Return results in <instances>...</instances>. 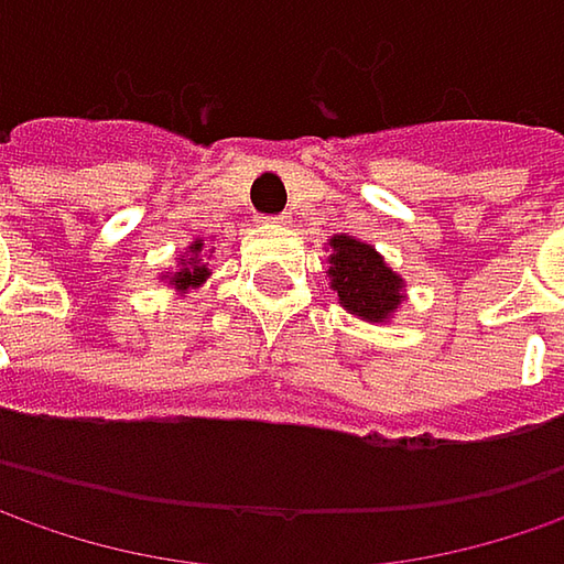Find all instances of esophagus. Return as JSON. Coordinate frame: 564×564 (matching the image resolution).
I'll return each mask as SVG.
<instances>
[{
  "instance_id": "obj_1",
  "label": "esophagus",
  "mask_w": 564,
  "mask_h": 564,
  "mask_svg": "<svg viewBox=\"0 0 564 564\" xmlns=\"http://www.w3.org/2000/svg\"><path fill=\"white\" fill-rule=\"evenodd\" d=\"M271 224H278V227H283V224H290V220H286V214H281V217H271Z\"/></svg>"
}]
</instances>
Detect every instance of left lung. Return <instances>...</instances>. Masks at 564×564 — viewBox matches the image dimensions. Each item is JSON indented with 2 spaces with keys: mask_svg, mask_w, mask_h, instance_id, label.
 I'll return each instance as SVG.
<instances>
[{
  "mask_svg": "<svg viewBox=\"0 0 564 564\" xmlns=\"http://www.w3.org/2000/svg\"><path fill=\"white\" fill-rule=\"evenodd\" d=\"M328 246L330 290L340 306L362 322H388L404 300L401 274H394L372 246L354 236H330Z\"/></svg>",
  "mask_w": 564,
  "mask_h": 564,
  "instance_id": "8db88e82",
  "label": "left lung"
}]
</instances>
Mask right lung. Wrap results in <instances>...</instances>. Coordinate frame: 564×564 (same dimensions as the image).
<instances>
[{
  "label": "right lung",
  "mask_w": 564,
  "mask_h": 564,
  "mask_svg": "<svg viewBox=\"0 0 564 564\" xmlns=\"http://www.w3.org/2000/svg\"><path fill=\"white\" fill-rule=\"evenodd\" d=\"M202 246H205V239H195L192 246H188V256L180 258V271H173V274H166V281L170 286L176 290V293H185V290H195V286H202V283L208 281V264L202 261Z\"/></svg>",
  "instance_id": "1"
}]
</instances>
